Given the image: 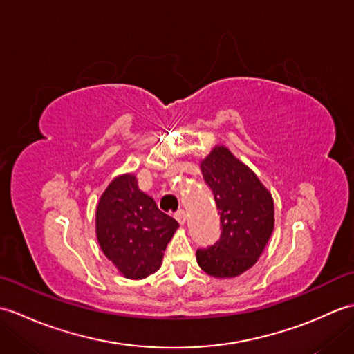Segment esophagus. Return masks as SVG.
Masks as SVG:
<instances>
[{"instance_id": "esophagus-1", "label": "esophagus", "mask_w": 354, "mask_h": 354, "mask_svg": "<svg viewBox=\"0 0 354 354\" xmlns=\"http://www.w3.org/2000/svg\"><path fill=\"white\" fill-rule=\"evenodd\" d=\"M175 219L181 223V225H184L185 223V221H187V214H185V212L184 209H179V212H176L175 213Z\"/></svg>"}]
</instances>
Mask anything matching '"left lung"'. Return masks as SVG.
I'll use <instances>...</instances> for the list:
<instances>
[{
	"label": "left lung",
	"instance_id": "left-lung-1",
	"mask_svg": "<svg viewBox=\"0 0 354 354\" xmlns=\"http://www.w3.org/2000/svg\"><path fill=\"white\" fill-rule=\"evenodd\" d=\"M201 171L214 194L222 236L196 251L201 269L216 278H234L251 269L274 231V199L257 175L217 145L201 161Z\"/></svg>",
	"mask_w": 354,
	"mask_h": 354
}]
</instances>
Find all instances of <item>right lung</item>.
<instances>
[{
  "mask_svg": "<svg viewBox=\"0 0 354 354\" xmlns=\"http://www.w3.org/2000/svg\"><path fill=\"white\" fill-rule=\"evenodd\" d=\"M173 217L138 189L137 176H115L95 209V236L103 254L129 280H142L162 265L164 251L178 230Z\"/></svg>",
  "mask_w": 354,
  "mask_h": 354,
  "instance_id": "right-lung-1",
  "label": "right lung"
}]
</instances>
